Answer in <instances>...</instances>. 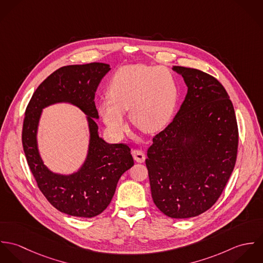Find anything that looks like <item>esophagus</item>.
Wrapping results in <instances>:
<instances>
[{
    "mask_svg": "<svg viewBox=\"0 0 263 263\" xmlns=\"http://www.w3.org/2000/svg\"><path fill=\"white\" fill-rule=\"evenodd\" d=\"M133 157L139 163H143L145 161V159H146V156H145L144 152L140 150L133 151Z\"/></svg>",
    "mask_w": 263,
    "mask_h": 263,
    "instance_id": "esophagus-1",
    "label": "esophagus"
}]
</instances>
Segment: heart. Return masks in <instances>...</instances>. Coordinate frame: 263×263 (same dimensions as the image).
Instances as JSON below:
<instances>
[{"label": "heart", "mask_w": 263, "mask_h": 263, "mask_svg": "<svg viewBox=\"0 0 263 263\" xmlns=\"http://www.w3.org/2000/svg\"><path fill=\"white\" fill-rule=\"evenodd\" d=\"M178 95L177 81L167 68L137 64L120 68L113 75L108 96L98 105L105 124L115 136L126 130L125 111L133 123L151 133L161 128L174 111Z\"/></svg>", "instance_id": "heart-1"}]
</instances>
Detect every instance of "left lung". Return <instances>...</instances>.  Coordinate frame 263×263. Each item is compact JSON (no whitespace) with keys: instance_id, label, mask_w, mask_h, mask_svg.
I'll list each match as a JSON object with an SVG mask.
<instances>
[{"instance_id":"left-lung-1","label":"left lung","mask_w":263,"mask_h":263,"mask_svg":"<svg viewBox=\"0 0 263 263\" xmlns=\"http://www.w3.org/2000/svg\"><path fill=\"white\" fill-rule=\"evenodd\" d=\"M187 86L168 126L153 138L146 165L154 203L173 219L196 217L221 196L235 167L238 125L223 85L196 69L174 66Z\"/></svg>"}]
</instances>
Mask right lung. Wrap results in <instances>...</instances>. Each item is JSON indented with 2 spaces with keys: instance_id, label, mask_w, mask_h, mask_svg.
Instances as JSON below:
<instances>
[{
  "instance_id": "right-lung-1",
  "label": "right lung",
  "mask_w": 263,
  "mask_h": 263,
  "mask_svg": "<svg viewBox=\"0 0 263 263\" xmlns=\"http://www.w3.org/2000/svg\"><path fill=\"white\" fill-rule=\"evenodd\" d=\"M110 71L103 63L62 67L48 76L33 93L23 121L22 144L37 186L58 211L81 218H93L110 203L120 176L134 165L130 149L124 144H108L98 135L95 92ZM67 102L87 115L90 141L87 158L75 174H53L43 164L37 151V128L42 109Z\"/></svg>"
}]
</instances>
